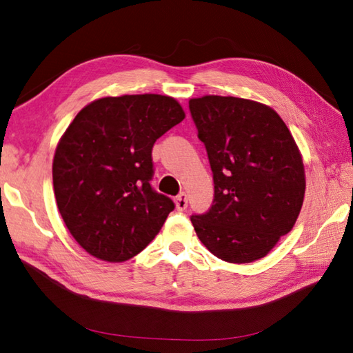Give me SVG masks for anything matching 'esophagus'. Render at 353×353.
Listing matches in <instances>:
<instances>
[{
  "mask_svg": "<svg viewBox=\"0 0 353 353\" xmlns=\"http://www.w3.org/2000/svg\"><path fill=\"white\" fill-rule=\"evenodd\" d=\"M186 206H188V196L185 192H182L181 196H177L176 199V208L177 211H185Z\"/></svg>",
  "mask_w": 353,
  "mask_h": 353,
  "instance_id": "1",
  "label": "esophagus"
}]
</instances>
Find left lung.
<instances>
[{
	"label": "left lung",
	"mask_w": 353,
	"mask_h": 353,
	"mask_svg": "<svg viewBox=\"0 0 353 353\" xmlns=\"http://www.w3.org/2000/svg\"><path fill=\"white\" fill-rule=\"evenodd\" d=\"M199 139L214 172V203L191 223L206 249L230 264H249L296 224L305 167L287 124L267 104L238 97L190 100Z\"/></svg>",
	"instance_id": "1"
}]
</instances>
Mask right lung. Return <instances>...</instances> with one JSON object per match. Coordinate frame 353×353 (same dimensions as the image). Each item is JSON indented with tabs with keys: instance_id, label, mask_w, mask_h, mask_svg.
Returning a JSON list of instances; mask_svg holds the SVG:
<instances>
[{
	"instance_id": "obj_1",
	"label": "right lung",
	"mask_w": 353,
	"mask_h": 353,
	"mask_svg": "<svg viewBox=\"0 0 353 353\" xmlns=\"http://www.w3.org/2000/svg\"><path fill=\"white\" fill-rule=\"evenodd\" d=\"M183 118L181 103L168 95L103 97L59 139L52 159L59 212L94 258L124 262L159 234L174 203L150 186L152 148Z\"/></svg>"
}]
</instances>
